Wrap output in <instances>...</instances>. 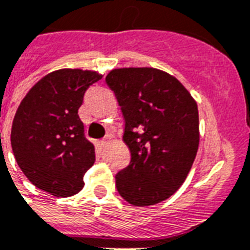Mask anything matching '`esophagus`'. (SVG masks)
<instances>
[{
  "label": "esophagus",
  "instance_id": "34e87169",
  "mask_svg": "<svg viewBox=\"0 0 250 250\" xmlns=\"http://www.w3.org/2000/svg\"><path fill=\"white\" fill-rule=\"evenodd\" d=\"M110 140H111V135H107L106 138H104V139L101 140V144H102V146H106V144H107Z\"/></svg>",
  "mask_w": 250,
  "mask_h": 250
}]
</instances>
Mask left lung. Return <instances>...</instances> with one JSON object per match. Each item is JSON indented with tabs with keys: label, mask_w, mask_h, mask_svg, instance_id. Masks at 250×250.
Masks as SVG:
<instances>
[{
	"label": "left lung",
	"mask_w": 250,
	"mask_h": 250,
	"mask_svg": "<svg viewBox=\"0 0 250 250\" xmlns=\"http://www.w3.org/2000/svg\"><path fill=\"white\" fill-rule=\"evenodd\" d=\"M106 83L121 107L123 139L131 154L116 174L121 197L150 206L173 195L188 176L197 154V104L176 77L157 68H119Z\"/></svg>",
	"instance_id": "left-lung-1"
}]
</instances>
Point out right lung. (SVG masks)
I'll return each mask as SVG.
<instances>
[{"label":"right lung","mask_w":250,"mask_h":250,"mask_svg":"<svg viewBox=\"0 0 250 250\" xmlns=\"http://www.w3.org/2000/svg\"><path fill=\"white\" fill-rule=\"evenodd\" d=\"M101 78L93 70H54L31 87L15 114V159L34 186L55 197L78 193L95 163L78 108L87 88Z\"/></svg>","instance_id":"obj_1"}]
</instances>
